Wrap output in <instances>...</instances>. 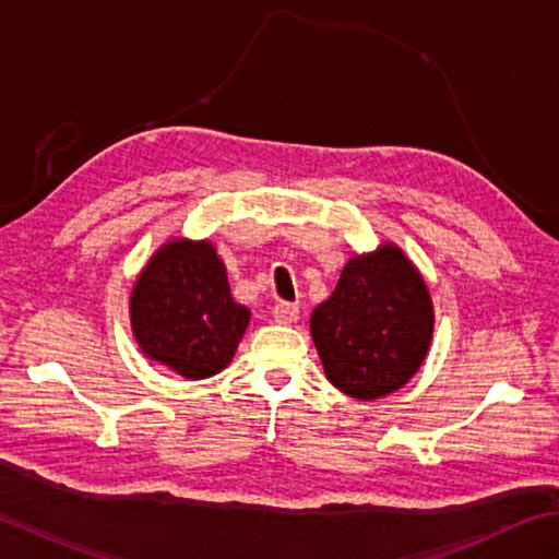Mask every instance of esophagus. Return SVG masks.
Wrapping results in <instances>:
<instances>
[{"label":"esophagus","instance_id":"obj_1","mask_svg":"<svg viewBox=\"0 0 559 559\" xmlns=\"http://www.w3.org/2000/svg\"><path fill=\"white\" fill-rule=\"evenodd\" d=\"M272 318H275L280 325H292L299 321V306L282 301L275 306V309H272Z\"/></svg>","mask_w":559,"mask_h":559}]
</instances>
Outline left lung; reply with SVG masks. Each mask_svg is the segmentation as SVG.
I'll return each mask as SVG.
<instances>
[{
	"mask_svg": "<svg viewBox=\"0 0 559 559\" xmlns=\"http://www.w3.org/2000/svg\"><path fill=\"white\" fill-rule=\"evenodd\" d=\"M435 335L425 277L395 243L352 255L335 292L311 313L328 381L357 401L391 395L423 367Z\"/></svg>",
	"mask_w": 559,
	"mask_h": 559,
	"instance_id": "obj_1",
	"label": "left lung"
}]
</instances>
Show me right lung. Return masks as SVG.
Here are the masks:
<instances>
[{"instance_id":"add662e5","label":"right lung","mask_w":559,"mask_h":559,"mask_svg":"<svg viewBox=\"0 0 559 559\" xmlns=\"http://www.w3.org/2000/svg\"><path fill=\"white\" fill-rule=\"evenodd\" d=\"M250 311L234 301L224 260L202 238H168L130 292V325L142 355L190 381L231 364Z\"/></svg>"}]
</instances>
